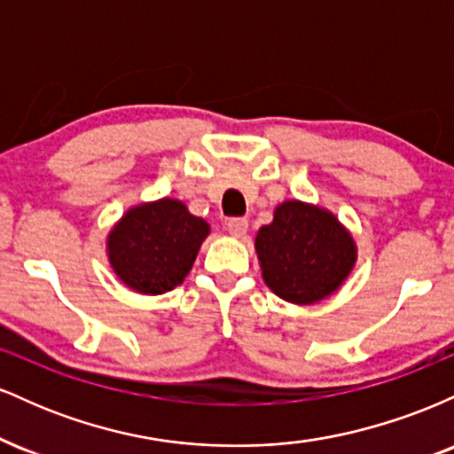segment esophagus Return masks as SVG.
<instances>
[{"label": "esophagus", "instance_id": "obj_1", "mask_svg": "<svg viewBox=\"0 0 454 454\" xmlns=\"http://www.w3.org/2000/svg\"><path fill=\"white\" fill-rule=\"evenodd\" d=\"M228 232L232 237H243L247 232V220L245 217H232V220H228Z\"/></svg>", "mask_w": 454, "mask_h": 454}]
</instances>
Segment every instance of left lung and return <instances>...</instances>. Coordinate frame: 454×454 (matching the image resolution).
<instances>
[{"label":"left lung","mask_w":454,"mask_h":454,"mask_svg":"<svg viewBox=\"0 0 454 454\" xmlns=\"http://www.w3.org/2000/svg\"><path fill=\"white\" fill-rule=\"evenodd\" d=\"M264 284L279 299L311 305L350 275L356 245L333 213L299 200L281 202L256 234Z\"/></svg>","instance_id":"8db88e82"}]
</instances>
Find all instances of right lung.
<instances>
[{
    "label": "right lung",
    "instance_id": "obj_1",
    "mask_svg": "<svg viewBox=\"0 0 454 454\" xmlns=\"http://www.w3.org/2000/svg\"><path fill=\"white\" fill-rule=\"evenodd\" d=\"M209 223L181 200L161 198L129 209L108 234L117 278L140 294H164L185 279Z\"/></svg>",
    "mask_w": 454,
    "mask_h": 454
}]
</instances>
